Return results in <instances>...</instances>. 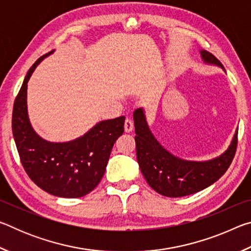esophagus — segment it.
I'll list each match as a JSON object with an SVG mask.
<instances>
[{
    "label": "esophagus",
    "mask_w": 251,
    "mask_h": 251,
    "mask_svg": "<svg viewBox=\"0 0 251 251\" xmlns=\"http://www.w3.org/2000/svg\"><path fill=\"white\" fill-rule=\"evenodd\" d=\"M134 128V123L130 118H126L125 120V131L126 133H129V131L133 130Z\"/></svg>",
    "instance_id": "1"
}]
</instances>
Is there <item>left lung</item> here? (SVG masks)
Returning a JSON list of instances; mask_svg holds the SVG:
<instances>
[{
    "mask_svg": "<svg viewBox=\"0 0 251 251\" xmlns=\"http://www.w3.org/2000/svg\"><path fill=\"white\" fill-rule=\"evenodd\" d=\"M201 54L205 63L224 69L211 53L201 50ZM134 124L139 168L148 185L163 196H188L207 188L227 172L236 154L238 130L223 155L207 161H189L172 155L157 142L147 125L143 108L134 112Z\"/></svg>",
    "mask_w": 251,
    "mask_h": 251,
    "instance_id": "1",
    "label": "left lung"
}]
</instances>
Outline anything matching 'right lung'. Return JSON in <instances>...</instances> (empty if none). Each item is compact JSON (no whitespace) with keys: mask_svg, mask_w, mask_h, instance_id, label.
Wrapping results in <instances>:
<instances>
[{"mask_svg":"<svg viewBox=\"0 0 251 251\" xmlns=\"http://www.w3.org/2000/svg\"><path fill=\"white\" fill-rule=\"evenodd\" d=\"M50 53L37 59L25 76L14 101L12 130L28 177L54 196L78 198L100 184L114 144L124 133L125 117L97 123L82 137L72 142L50 143L41 138L28 121L26 90L34 70Z\"/></svg>","mask_w":251,"mask_h":251,"instance_id":"add662e5","label":"right lung"}]
</instances>
